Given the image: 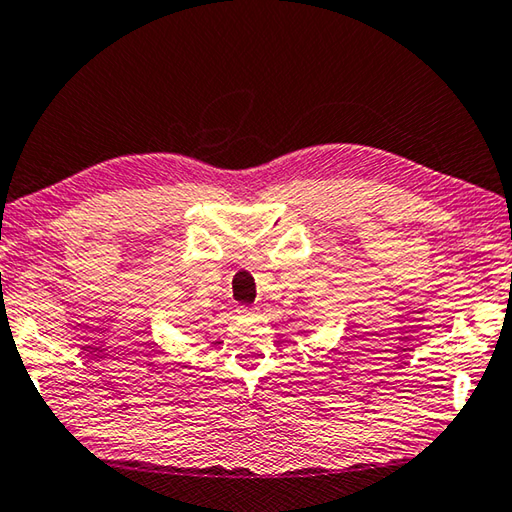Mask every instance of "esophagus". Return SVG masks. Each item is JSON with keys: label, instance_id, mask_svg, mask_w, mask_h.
<instances>
[{"label": "esophagus", "instance_id": "34e87169", "mask_svg": "<svg viewBox=\"0 0 512 512\" xmlns=\"http://www.w3.org/2000/svg\"><path fill=\"white\" fill-rule=\"evenodd\" d=\"M238 315L240 317H254L256 315V308H238Z\"/></svg>", "mask_w": 512, "mask_h": 512}]
</instances>
